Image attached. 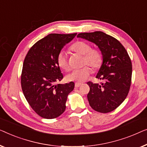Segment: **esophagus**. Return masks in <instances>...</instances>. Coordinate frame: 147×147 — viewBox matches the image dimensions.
Masks as SVG:
<instances>
[{
    "label": "esophagus",
    "mask_w": 147,
    "mask_h": 147,
    "mask_svg": "<svg viewBox=\"0 0 147 147\" xmlns=\"http://www.w3.org/2000/svg\"><path fill=\"white\" fill-rule=\"evenodd\" d=\"M80 85H81V83H80V82H76L75 84H74V86H75L76 88L79 87Z\"/></svg>",
    "instance_id": "esophagus-1"
}]
</instances>
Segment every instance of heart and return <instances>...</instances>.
Wrapping results in <instances>:
<instances>
[{
    "label": "heart",
    "instance_id": "obj_1",
    "mask_svg": "<svg viewBox=\"0 0 147 147\" xmlns=\"http://www.w3.org/2000/svg\"><path fill=\"white\" fill-rule=\"evenodd\" d=\"M71 50L79 55H83L82 65H88L93 69H98L102 64V54L97 49H92L91 46L88 42L78 40L72 45ZM57 62L59 67L64 71H68L70 69L67 61V55L65 52L61 51L59 53L57 58ZM91 70L88 67H85L79 69L74 70L71 73L67 74L66 78L68 81L83 82L87 79Z\"/></svg>",
    "mask_w": 147,
    "mask_h": 147
}]
</instances>
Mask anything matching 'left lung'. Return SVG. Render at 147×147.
Returning <instances> with one entry per match:
<instances>
[{"label": "left lung", "mask_w": 147, "mask_h": 147, "mask_svg": "<svg viewBox=\"0 0 147 147\" xmlns=\"http://www.w3.org/2000/svg\"><path fill=\"white\" fill-rule=\"evenodd\" d=\"M78 38L93 42L102 56V63L96 78L100 84L88 82L90 91L87 98L92 109L107 113L117 109L125 100L131 83L132 63L121 43L101 31L80 33Z\"/></svg>", "instance_id": "1"}]
</instances>
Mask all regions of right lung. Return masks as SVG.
Returning a JSON list of instances; mask_svg holds the SVG:
<instances>
[{
    "instance_id": "right-lung-1",
    "label": "right lung",
    "mask_w": 147,
    "mask_h": 147,
    "mask_svg": "<svg viewBox=\"0 0 147 147\" xmlns=\"http://www.w3.org/2000/svg\"><path fill=\"white\" fill-rule=\"evenodd\" d=\"M76 35L49 34L35 43L24 59L21 74L22 92L33 110L45 119H55L63 114L68 94L74 89L73 82L55 83L63 78L57 56Z\"/></svg>"
}]
</instances>
